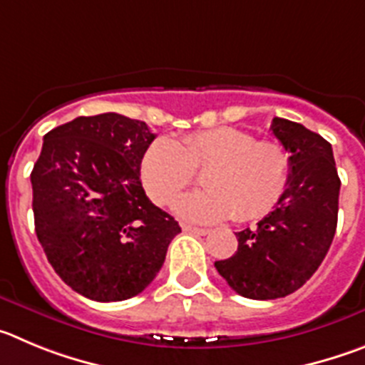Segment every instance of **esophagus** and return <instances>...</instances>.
I'll use <instances>...</instances> for the list:
<instances>
[{
    "mask_svg": "<svg viewBox=\"0 0 365 365\" xmlns=\"http://www.w3.org/2000/svg\"><path fill=\"white\" fill-rule=\"evenodd\" d=\"M182 229H183V232H190V235H198V236L209 235V229L195 227V225H182Z\"/></svg>",
    "mask_w": 365,
    "mask_h": 365,
    "instance_id": "obj_1",
    "label": "esophagus"
}]
</instances>
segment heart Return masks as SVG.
Returning a JSON list of instances; mask_svg holds the SVG:
<instances>
[{
    "label": "heart",
    "instance_id": "1",
    "mask_svg": "<svg viewBox=\"0 0 365 365\" xmlns=\"http://www.w3.org/2000/svg\"><path fill=\"white\" fill-rule=\"evenodd\" d=\"M207 189L182 196L176 215L190 222H218L235 215L238 222L262 218L284 196L291 178L285 147L258 140L235 127H216L182 136L160 138L147 147L140 176L156 205H169L203 170Z\"/></svg>",
    "mask_w": 365,
    "mask_h": 365
}]
</instances>
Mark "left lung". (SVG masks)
<instances>
[{
  "label": "left lung",
  "mask_w": 365,
  "mask_h": 365,
  "mask_svg": "<svg viewBox=\"0 0 365 365\" xmlns=\"http://www.w3.org/2000/svg\"><path fill=\"white\" fill-rule=\"evenodd\" d=\"M272 134L291 153L284 196L256 229L236 232L238 251L215 262L231 289L252 300H274L309 280L333 242L340 178L333 149L297 121L272 118Z\"/></svg>",
  "instance_id": "1"
}]
</instances>
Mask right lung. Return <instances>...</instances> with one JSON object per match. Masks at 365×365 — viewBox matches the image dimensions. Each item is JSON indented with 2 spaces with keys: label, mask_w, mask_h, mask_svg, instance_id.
Instances as JSON below:
<instances>
[{
  "label": "right lung",
  "mask_w": 365,
  "mask_h": 365,
  "mask_svg": "<svg viewBox=\"0 0 365 365\" xmlns=\"http://www.w3.org/2000/svg\"><path fill=\"white\" fill-rule=\"evenodd\" d=\"M154 138L145 121L116 113L80 116L43 136L31 173L36 235L58 277L85 298L142 293L182 232L140 180Z\"/></svg>",
  "instance_id": "obj_1"
}]
</instances>
